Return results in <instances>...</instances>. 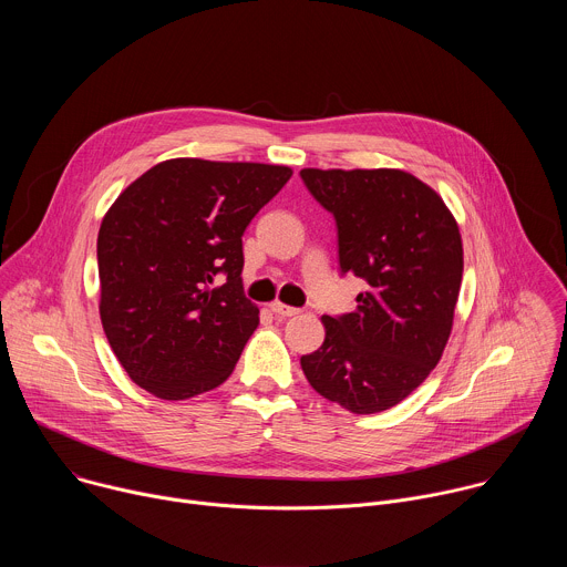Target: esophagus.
Returning <instances> with one entry per match:
<instances>
[{
  "label": "esophagus",
  "instance_id": "esophagus-1",
  "mask_svg": "<svg viewBox=\"0 0 567 567\" xmlns=\"http://www.w3.org/2000/svg\"><path fill=\"white\" fill-rule=\"evenodd\" d=\"M269 307H271V311H274L278 318H289V316H296V313L300 311V309L289 307V305H282V302H271Z\"/></svg>",
  "mask_w": 567,
  "mask_h": 567
}]
</instances>
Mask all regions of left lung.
I'll return each instance as SVG.
<instances>
[{"mask_svg": "<svg viewBox=\"0 0 567 567\" xmlns=\"http://www.w3.org/2000/svg\"><path fill=\"white\" fill-rule=\"evenodd\" d=\"M334 215L341 276L365 282L357 309L322 316L326 341L300 357L311 388L372 415L406 399L437 365L462 282V237L442 197L403 171H300Z\"/></svg>", "mask_w": 567, "mask_h": 567, "instance_id": "obj_1", "label": "left lung"}]
</instances>
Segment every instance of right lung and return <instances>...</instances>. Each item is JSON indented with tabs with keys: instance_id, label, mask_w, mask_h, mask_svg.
Segmentation results:
<instances>
[{
	"instance_id": "1",
	"label": "right lung",
	"mask_w": 567,
	"mask_h": 567,
	"mask_svg": "<svg viewBox=\"0 0 567 567\" xmlns=\"http://www.w3.org/2000/svg\"><path fill=\"white\" fill-rule=\"evenodd\" d=\"M289 177L287 166L171 158L112 204L99 230L101 320L136 385L179 401L228 379L260 322L241 289V235Z\"/></svg>"
}]
</instances>
